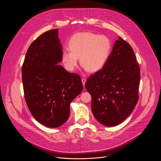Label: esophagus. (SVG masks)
Wrapping results in <instances>:
<instances>
[{
    "mask_svg": "<svg viewBox=\"0 0 161 161\" xmlns=\"http://www.w3.org/2000/svg\"><path fill=\"white\" fill-rule=\"evenodd\" d=\"M81 81H82V83L83 84V86L84 87V85H85V83H86V79L84 78H83L81 79Z\"/></svg>",
    "mask_w": 161,
    "mask_h": 161,
    "instance_id": "1",
    "label": "esophagus"
}]
</instances>
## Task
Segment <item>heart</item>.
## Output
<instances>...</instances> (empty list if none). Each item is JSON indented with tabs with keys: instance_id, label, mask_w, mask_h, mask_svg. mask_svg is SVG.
<instances>
[{
	"instance_id": "b5f03b06",
	"label": "heart",
	"mask_w": 161,
	"mask_h": 161,
	"mask_svg": "<svg viewBox=\"0 0 161 161\" xmlns=\"http://www.w3.org/2000/svg\"><path fill=\"white\" fill-rule=\"evenodd\" d=\"M68 49L61 53L65 69L73 71L80 57V64L88 72H95L106 65L112 51L110 39L104 35L82 32L73 35L68 42Z\"/></svg>"
}]
</instances>
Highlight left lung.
Returning a JSON list of instances; mask_svg holds the SVG:
<instances>
[{
    "mask_svg": "<svg viewBox=\"0 0 161 161\" xmlns=\"http://www.w3.org/2000/svg\"><path fill=\"white\" fill-rule=\"evenodd\" d=\"M140 78L134 51L119 37L106 65L85 84L92 97V113L98 121L108 127L115 126L130 115L139 99Z\"/></svg>",
    "mask_w": 161,
    "mask_h": 161,
    "instance_id": "8db88e82",
    "label": "left lung"
}]
</instances>
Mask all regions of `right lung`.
I'll return each mask as SVG.
<instances>
[{"instance_id": "obj_1", "label": "right lung", "mask_w": 161, "mask_h": 161, "mask_svg": "<svg viewBox=\"0 0 161 161\" xmlns=\"http://www.w3.org/2000/svg\"><path fill=\"white\" fill-rule=\"evenodd\" d=\"M58 30L46 31L29 47L22 68L25 99L34 118L56 128L70 115V104L83 89L80 77L58 65L61 61Z\"/></svg>"}]
</instances>
